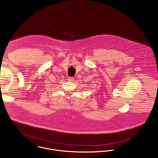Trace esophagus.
<instances>
[{"label": "esophagus", "instance_id": "1", "mask_svg": "<svg viewBox=\"0 0 158 158\" xmlns=\"http://www.w3.org/2000/svg\"><path fill=\"white\" fill-rule=\"evenodd\" d=\"M74 81V79L73 77H70L68 78V81Z\"/></svg>", "mask_w": 158, "mask_h": 158}]
</instances>
